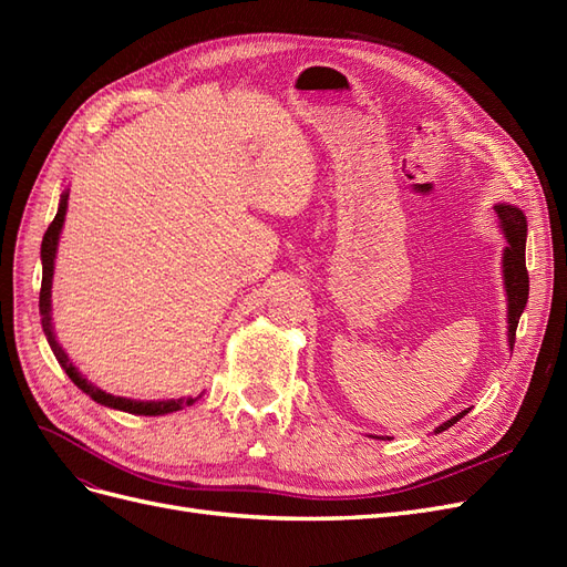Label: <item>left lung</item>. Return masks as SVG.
I'll list each match as a JSON object with an SVG mask.
<instances>
[{
  "label": "left lung",
  "instance_id": "1",
  "mask_svg": "<svg viewBox=\"0 0 567 567\" xmlns=\"http://www.w3.org/2000/svg\"><path fill=\"white\" fill-rule=\"evenodd\" d=\"M494 213H496V219H499V229L506 238V248L502 252V277H504V288H506V323H508L506 336H508V348L513 350L518 319L525 310L527 296H529V277L525 269L527 219L518 205H511V203H496ZM466 414H468V409H463L461 414L440 423L435 427V433L447 431V427H452L458 419H463Z\"/></svg>",
  "mask_w": 567,
  "mask_h": 567
}]
</instances>
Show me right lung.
Instances as JSON below:
<instances>
[{"instance_id":"right-lung-1","label":"right lung","mask_w":567,"mask_h":567,"mask_svg":"<svg viewBox=\"0 0 567 567\" xmlns=\"http://www.w3.org/2000/svg\"><path fill=\"white\" fill-rule=\"evenodd\" d=\"M68 188L61 194L59 200V210L54 221H51L44 238H42V288H40V317H42V331L47 336V342L51 352L59 359V364L63 367V371L68 373V379H71L84 394H90V398L96 404H104L109 409H117V411H127V414H136V416H165V414H173V411H179L184 406H192L196 404L203 392L196 394V398H179V400H130V398H117V394H111L106 390L96 388L92 381L84 379V375L78 371V367L68 359L65 350L59 346L56 333H54V321H51V281H54V262H56V250H59V238H61V229H63V221H65V210H68Z\"/></svg>"}]
</instances>
